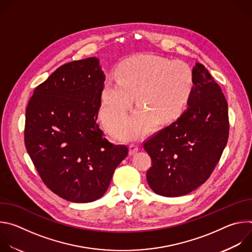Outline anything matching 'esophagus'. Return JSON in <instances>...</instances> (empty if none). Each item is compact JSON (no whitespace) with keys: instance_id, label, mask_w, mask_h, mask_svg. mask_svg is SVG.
Instances as JSON below:
<instances>
[{"instance_id":"obj_1","label":"esophagus","mask_w":252,"mask_h":252,"mask_svg":"<svg viewBox=\"0 0 252 252\" xmlns=\"http://www.w3.org/2000/svg\"><path fill=\"white\" fill-rule=\"evenodd\" d=\"M137 151H138V147H137V146H135V145H130L129 148H128V155H129V156H132V155H134Z\"/></svg>"}]
</instances>
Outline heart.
I'll use <instances>...</instances> for the list:
<instances>
[{
  "label": "heart",
  "instance_id": "b5f03b06",
  "mask_svg": "<svg viewBox=\"0 0 252 252\" xmlns=\"http://www.w3.org/2000/svg\"><path fill=\"white\" fill-rule=\"evenodd\" d=\"M117 78L107 77L101 87L100 118L113 122L132 105L131 114L111 125V132L121 139H134L152 131L158 120L168 123L181 116L194 90L190 67L178 61L155 55H140L122 62Z\"/></svg>",
  "mask_w": 252,
  "mask_h": 252
}]
</instances>
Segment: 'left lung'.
Returning <instances> with one entry per match:
<instances>
[{
    "mask_svg": "<svg viewBox=\"0 0 252 252\" xmlns=\"http://www.w3.org/2000/svg\"><path fill=\"white\" fill-rule=\"evenodd\" d=\"M187 111L143 143L152 158L150 188L166 197L186 195L210 176L227 143V102L220 87L199 63Z\"/></svg>",
    "mask_w": 252,
    "mask_h": 252,
    "instance_id": "obj_1",
    "label": "left lung"
}]
</instances>
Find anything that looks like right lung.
Listing matches in <instances>:
<instances>
[{"label": "right lung", "mask_w": 252, "mask_h": 252, "mask_svg": "<svg viewBox=\"0 0 252 252\" xmlns=\"http://www.w3.org/2000/svg\"><path fill=\"white\" fill-rule=\"evenodd\" d=\"M104 80L94 57L64 63L34 89L26 110L27 152L44 184L71 202L101 197L128 153L96 124Z\"/></svg>", "instance_id": "obj_1"}]
</instances>
